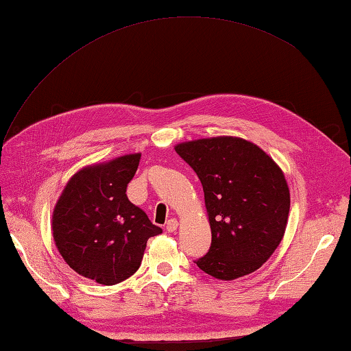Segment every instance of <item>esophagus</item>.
Wrapping results in <instances>:
<instances>
[{
	"label": "esophagus",
	"instance_id": "obj_1",
	"mask_svg": "<svg viewBox=\"0 0 351 351\" xmlns=\"http://www.w3.org/2000/svg\"><path fill=\"white\" fill-rule=\"evenodd\" d=\"M176 229H178V220L176 219H170L166 223V230H167V232H175Z\"/></svg>",
	"mask_w": 351,
	"mask_h": 351
}]
</instances>
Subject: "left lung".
<instances>
[{
	"mask_svg": "<svg viewBox=\"0 0 351 351\" xmlns=\"http://www.w3.org/2000/svg\"><path fill=\"white\" fill-rule=\"evenodd\" d=\"M175 151L204 187L213 238L197 267L221 280L258 270L280 244L288 221L289 190L280 167L238 137L185 141Z\"/></svg>",
	"mask_w": 351,
	"mask_h": 351,
	"instance_id": "obj_1",
	"label": "left lung"
}]
</instances>
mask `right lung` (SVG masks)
<instances>
[{
    "label": "right lung",
    "instance_id": "right-lung-1",
    "mask_svg": "<svg viewBox=\"0 0 351 351\" xmlns=\"http://www.w3.org/2000/svg\"><path fill=\"white\" fill-rule=\"evenodd\" d=\"M140 156L130 154L81 169L52 213V237L66 264L101 285L136 273L147 240L162 232L126 196Z\"/></svg>",
    "mask_w": 351,
    "mask_h": 351
}]
</instances>
